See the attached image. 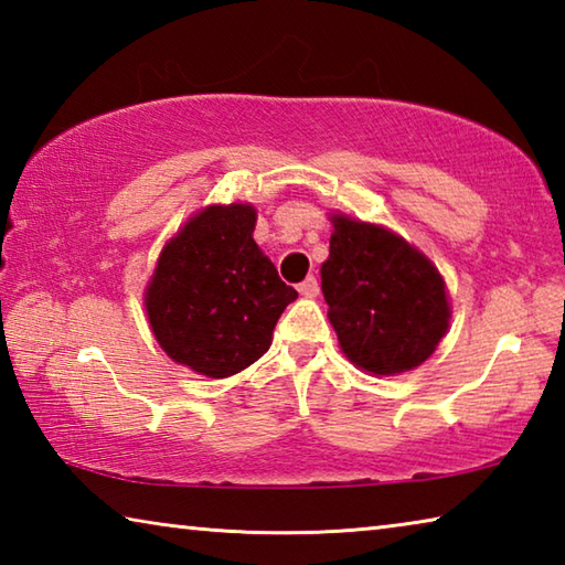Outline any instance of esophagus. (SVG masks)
<instances>
[{
  "label": "esophagus",
  "instance_id": "34e87169",
  "mask_svg": "<svg viewBox=\"0 0 565 565\" xmlns=\"http://www.w3.org/2000/svg\"><path fill=\"white\" fill-rule=\"evenodd\" d=\"M299 294L306 296V299H311V296H317V294H319L317 276H306V279L299 284Z\"/></svg>",
  "mask_w": 565,
  "mask_h": 565
}]
</instances>
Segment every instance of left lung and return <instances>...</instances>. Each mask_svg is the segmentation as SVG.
<instances>
[{
  "mask_svg": "<svg viewBox=\"0 0 565 565\" xmlns=\"http://www.w3.org/2000/svg\"><path fill=\"white\" fill-rule=\"evenodd\" d=\"M321 291L339 343L359 369L376 376L424 363L448 329L441 274L384 226L333 216Z\"/></svg>",
  "mask_w": 565,
  "mask_h": 565,
  "instance_id": "1",
  "label": "left lung"
}]
</instances>
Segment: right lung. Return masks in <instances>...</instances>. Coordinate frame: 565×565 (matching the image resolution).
<instances>
[{"label": "right lung", "instance_id": "obj_1", "mask_svg": "<svg viewBox=\"0 0 565 565\" xmlns=\"http://www.w3.org/2000/svg\"><path fill=\"white\" fill-rule=\"evenodd\" d=\"M256 212L209 206L171 238L147 289L151 331L177 363L226 379L271 347L296 296L254 242Z\"/></svg>", "mask_w": 565, "mask_h": 565}]
</instances>
